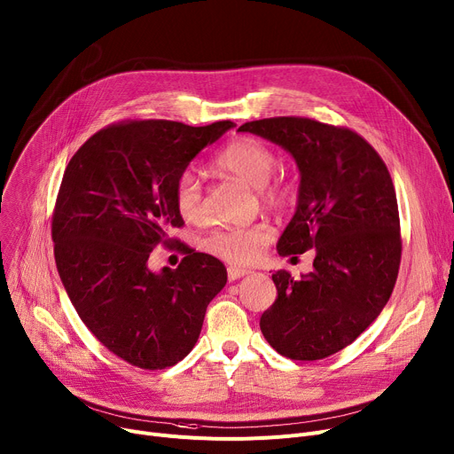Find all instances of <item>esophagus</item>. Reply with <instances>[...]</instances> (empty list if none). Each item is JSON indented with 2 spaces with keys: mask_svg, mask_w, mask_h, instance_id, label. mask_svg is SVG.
Here are the masks:
<instances>
[{
  "mask_svg": "<svg viewBox=\"0 0 454 454\" xmlns=\"http://www.w3.org/2000/svg\"><path fill=\"white\" fill-rule=\"evenodd\" d=\"M249 273H251V270L236 268V265H231V268L227 270V277H229L231 282H234V280H238V278H242V277H246V275H249Z\"/></svg>",
  "mask_w": 454,
  "mask_h": 454,
  "instance_id": "obj_1",
  "label": "esophagus"
}]
</instances>
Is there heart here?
I'll use <instances>...</instances> for the list:
<instances>
[{"label":"heart","mask_w":454,"mask_h":454,"mask_svg":"<svg viewBox=\"0 0 454 454\" xmlns=\"http://www.w3.org/2000/svg\"><path fill=\"white\" fill-rule=\"evenodd\" d=\"M215 167L258 189L262 200L273 207H282L291 200V189L284 181H271L277 168V155L270 145L256 137L231 141L215 159ZM176 208L186 222H198L203 215L201 184L194 172L184 170L174 184ZM271 227L265 223L225 227L203 238V249L234 263L256 260L271 239Z\"/></svg>","instance_id":"heart-1"}]
</instances>
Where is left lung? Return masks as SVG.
<instances>
[{"mask_svg": "<svg viewBox=\"0 0 454 454\" xmlns=\"http://www.w3.org/2000/svg\"><path fill=\"white\" fill-rule=\"evenodd\" d=\"M238 131L268 139L295 159L297 210L277 251H315L313 270L301 278L286 270L273 273L278 297L263 311L260 330L280 356L325 359L352 344L392 295L402 238L390 174L380 153L348 128L275 117Z\"/></svg>", "mask_w": 454, "mask_h": 454, "instance_id": "8db88e82", "label": "left lung"}]
</instances>
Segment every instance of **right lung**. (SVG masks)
Masks as SVG:
<instances>
[{
	"label": "right lung",
	"instance_id": "add662e5",
	"mask_svg": "<svg viewBox=\"0 0 454 454\" xmlns=\"http://www.w3.org/2000/svg\"><path fill=\"white\" fill-rule=\"evenodd\" d=\"M236 124L131 121L97 131L64 172L52 215L60 280L88 330L117 357L163 370L191 354L225 265L183 247L177 270L148 268L152 249L183 225L174 184Z\"/></svg>",
	"mask_w": 454,
	"mask_h": 454
}]
</instances>
